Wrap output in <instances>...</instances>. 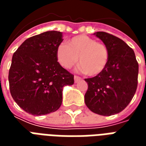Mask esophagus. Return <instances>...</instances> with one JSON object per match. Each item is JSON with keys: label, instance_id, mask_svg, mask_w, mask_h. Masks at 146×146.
Listing matches in <instances>:
<instances>
[{"label": "esophagus", "instance_id": "esophagus-1", "mask_svg": "<svg viewBox=\"0 0 146 146\" xmlns=\"http://www.w3.org/2000/svg\"><path fill=\"white\" fill-rule=\"evenodd\" d=\"M80 80H81V77H80V76H76V75H75V76H74V81H75L76 83L78 82V81H80Z\"/></svg>", "mask_w": 146, "mask_h": 146}]
</instances>
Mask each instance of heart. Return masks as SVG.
I'll return each instance as SVG.
<instances>
[{
    "instance_id": "heart-1",
    "label": "heart",
    "mask_w": 146,
    "mask_h": 146,
    "mask_svg": "<svg viewBox=\"0 0 146 146\" xmlns=\"http://www.w3.org/2000/svg\"><path fill=\"white\" fill-rule=\"evenodd\" d=\"M56 58L65 69H71L80 59V70L94 76L102 73L107 66L110 50L105 44L90 36L77 35L70 39L68 45H58Z\"/></svg>"
}]
</instances>
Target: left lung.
<instances>
[{"label":"left lung","mask_w":146,"mask_h":146,"mask_svg":"<svg viewBox=\"0 0 146 146\" xmlns=\"http://www.w3.org/2000/svg\"><path fill=\"white\" fill-rule=\"evenodd\" d=\"M95 34L109 48L110 60L102 73L85 79L88 88L84 101L93 113L111 116L123 111L134 97L138 63L133 49L121 39L106 32Z\"/></svg>","instance_id":"obj_1"}]
</instances>
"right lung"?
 I'll return each mask as SVG.
<instances>
[{
	"label": "right lung",
	"instance_id": "1",
	"mask_svg": "<svg viewBox=\"0 0 146 146\" xmlns=\"http://www.w3.org/2000/svg\"><path fill=\"white\" fill-rule=\"evenodd\" d=\"M62 40V33L47 31L27 39L12 56L9 89L27 113L40 116L55 112L62 105V88L74 83V76L56 58Z\"/></svg>",
	"mask_w": 146,
	"mask_h": 146
}]
</instances>
